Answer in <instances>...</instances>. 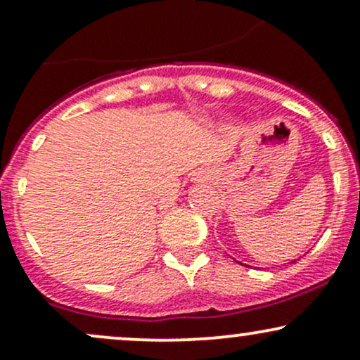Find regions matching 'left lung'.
<instances>
[{"label":"left lung","mask_w":360,"mask_h":360,"mask_svg":"<svg viewBox=\"0 0 360 360\" xmlns=\"http://www.w3.org/2000/svg\"><path fill=\"white\" fill-rule=\"evenodd\" d=\"M292 262H295V260H292Z\"/></svg>","instance_id":"left-lung-1"}]
</instances>
